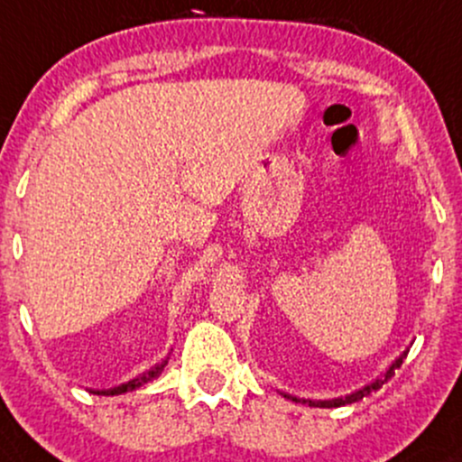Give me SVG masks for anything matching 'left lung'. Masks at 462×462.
Returning <instances> with one entry per match:
<instances>
[{"label": "left lung", "instance_id": "obj_1", "mask_svg": "<svg viewBox=\"0 0 462 462\" xmlns=\"http://www.w3.org/2000/svg\"><path fill=\"white\" fill-rule=\"evenodd\" d=\"M406 354H408V347L404 349V352L400 354V356H397V358L393 360V363L389 365V367L384 369V374H383V375H378V378L374 380V383L365 384L363 389H356V391H354V393H347V395H343V397H330V400H306V397H298V395H291V393H282V391H278V393L282 395V397H286V400L295 402V404H309V406H312V408H338V406L354 404V402H358V400H363V397H367V395L371 393V391L383 389V384H386V380H391V375L395 374V369H400V367H402V363H404Z\"/></svg>", "mask_w": 462, "mask_h": 462}]
</instances>
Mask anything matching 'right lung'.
I'll use <instances>...</instances> for the list:
<instances>
[{
    "label": "right lung",
    "instance_id": "right-lung-1",
    "mask_svg": "<svg viewBox=\"0 0 462 462\" xmlns=\"http://www.w3.org/2000/svg\"><path fill=\"white\" fill-rule=\"evenodd\" d=\"M169 356H171V349H169L167 356H164V358L161 360V363L153 365L152 369L143 371V374L136 375V378L128 380V383H124V384H119V386H113V389H88V391H91L93 395H106V397H113V395H124V393H130V391L141 389V386L150 384V383H153V380L161 378V374L164 371V367H167V365H169Z\"/></svg>",
    "mask_w": 462,
    "mask_h": 462
}]
</instances>
